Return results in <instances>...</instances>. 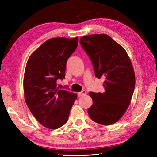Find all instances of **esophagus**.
I'll list each match as a JSON object with an SVG mask.
<instances>
[{
  "label": "esophagus",
  "mask_w": 157,
  "mask_h": 157,
  "mask_svg": "<svg viewBox=\"0 0 157 157\" xmlns=\"http://www.w3.org/2000/svg\"><path fill=\"white\" fill-rule=\"evenodd\" d=\"M87 94V92L86 91H81V92H79L78 93V95L79 96V97H82V96H83V95H86Z\"/></svg>",
  "instance_id": "esophagus-1"
}]
</instances>
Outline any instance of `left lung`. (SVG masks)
Returning <instances> with one entry per match:
<instances>
[{"label":"left lung","instance_id":"8db88e82","mask_svg":"<svg viewBox=\"0 0 157 157\" xmlns=\"http://www.w3.org/2000/svg\"><path fill=\"white\" fill-rule=\"evenodd\" d=\"M80 44L92 61L96 77L105 78V92H89L93 105L89 117L101 125L116 123L130 104L136 76L124 48L109 35L94 34L80 38Z\"/></svg>","mask_w":157,"mask_h":157}]
</instances>
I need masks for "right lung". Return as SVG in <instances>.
Returning <instances> with one entry per match:
<instances>
[{"label":"right lung","instance_id":"right-lung-1","mask_svg":"<svg viewBox=\"0 0 157 157\" xmlns=\"http://www.w3.org/2000/svg\"><path fill=\"white\" fill-rule=\"evenodd\" d=\"M78 37L52 38L29 57L24 76V98L31 113L48 129L66 123L77 94L57 87L56 81L65 78L68 58L77 48Z\"/></svg>","mask_w":157,"mask_h":157}]
</instances>
